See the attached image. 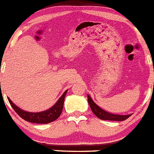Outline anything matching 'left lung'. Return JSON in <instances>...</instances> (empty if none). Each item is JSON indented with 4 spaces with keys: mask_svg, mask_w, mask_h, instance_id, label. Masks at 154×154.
<instances>
[{
    "mask_svg": "<svg viewBox=\"0 0 154 154\" xmlns=\"http://www.w3.org/2000/svg\"><path fill=\"white\" fill-rule=\"evenodd\" d=\"M87 99H88V103L90 106L92 112L94 113V115L99 119H102V120H109V121H124L127 119L131 116V115H125V116H122V115H116L112 114V113H109L108 112H106L103 110V109L97 106L91 97L87 95Z\"/></svg>",
    "mask_w": 154,
    "mask_h": 154,
    "instance_id": "1",
    "label": "left lung"
}]
</instances>
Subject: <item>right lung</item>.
<instances>
[{
	"label": "right lung",
	"mask_w": 154,
	"mask_h": 154,
	"mask_svg": "<svg viewBox=\"0 0 154 154\" xmlns=\"http://www.w3.org/2000/svg\"><path fill=\"white\" fill-rule=\"evenodd\" d=\"M67 90L63 93L62 96L57 101V103L52 107L50 108L49 109L40 112H26L17 107L14 103H12V101L9 98H8V101H9L10 104L12 106L14 111L26 122L36 123V124H48V123L52 122L55 121L62 112L63 105H64V98H65V96L67 94Z\"/></svg>",
	"instance_id": "right-lung-1"
}]
</instances>
